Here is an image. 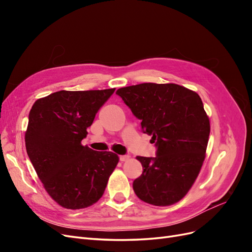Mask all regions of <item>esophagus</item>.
<instances>
[{
  "label": "esophagus",
  "mask_w": 252,
  "mask_h": 252,
  "mask_svg": "<svg viewBox=\"0 0 252 252\" xmlns=\"http://www.w3.org/2000/svg\"><path fill=\"white\" fill-rule=\"evenodd\" d=\"M129 158H130V157H129V156H121L120 157V159L122 162H126V161H128Z\"/></svg>",
  "instance_id": "34e87169"
}]
</instances>
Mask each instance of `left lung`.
<instances>
[{"mask_svg": "<svg viewBox=\"0 0 252 252\" xmlns=\"http://www.w3.org/2000/svg\"><path fill=\"white\" fill-rule=\"evenodd\" d=\"M117 94L158 147L156 158L136 157L143 173L133 182L135 194L155 206L178 203L194 184L206 157L210 122L200 95L173 83H142L122 87Z\"/></svg>", "mask_w": 252, "mask_h": 252, "instance_id": "obj_1", "label": "left lung"}]
</instances>
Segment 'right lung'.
Instances as JSON below:
<instances>
[{"instance_id": "1", "label": "right lung", "mask_w": 252, "mask_h": 252, "mask_svg": "<svg viewBox=\"0 0 252 252\" xmlns=\"http://www.w3.org/2000/svg\"><path fill=\"white\" fill-rule=\"evenodd\" d=\"M116 88L61 90L36 100L25 132L27 155L47 193L67 209L101 199L119 163L112 151H95L82 140Z\"/></svg>"}]
</instances>
